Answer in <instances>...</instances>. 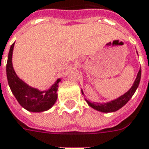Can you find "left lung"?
Listing matches in <instances>:
<instances>
[{"label":"left lung","instance_id":"8db88e82","mask_svg":"<svg viewBox=\"0 0 149 149\" xmlns=\"http://www.w3.org/2000/svg\"><path fill=\"white\" fill-rule=\"evenodd\" d=\"M141 79V68L139 69V71L137 74V77L135 79L134 82L133 86L129 89L128 92H126L125 94H123V95H121L120 97H118L115 100H111L109 102H107V103H96V102H90L89 100H86L87 104H89L91 108L95 109L96 110L100 112H103V113H111V112H115L118 110L119 109H121L123 106H124L128 102L129 100L133 97V95L135 93L137 88L139 87V84L140 82ZM82 94L84 95L83 90H81Z\"/></svg>","mask_w":149,"mask_h":149}]
</instances>
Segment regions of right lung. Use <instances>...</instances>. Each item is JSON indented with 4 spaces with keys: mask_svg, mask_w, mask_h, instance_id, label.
I'll return each mask as SVG.
<instances>
[{
    "mask_svg": "<svg viewBox=\"0 0 149 149\" xmlns=\"http://www.w3.org/2000/svg\"><path fill=\"white\" fill-rule=\"evenodd\" d=\"M14 45L15 43L12 44L10 48L6 64V76L12 94L20 105L28 111L40 113L48 110L57 100V90L61 79H58L49 89L45 91L31 87L25 83L16 75L12 65Z\"/></svg>",
    "mask_w": 149,
    "mask_h": 149,
    "instance_id": "1",
    "label": "right lung"
}]
</instances>
